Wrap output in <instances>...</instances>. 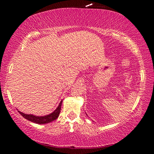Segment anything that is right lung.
Here are the masks:
<instances>
[{"mask_svg":"<svg viewBox=\"0 0 154 154\" xmlns=\"http://www.w3.org/2000/svg\"><path fill=\"white\" fill-rule=\"evenodd\" d=\"M63 100H61V102H60L58 107L55 109L54 111H53L51 114H48V115L45 116H35L33 114H24V113L21 112L20 111H18L19 114L22 115L23 117L25 118L29 121L32 122L36 123V124H40V125H43V124H47L50 123L51 122L54 121L58 118V116H59L60 111H61V103H62Z\"/></svg>","mask_w":154,"mask_h":154,"instance_id":"1","label":"right lung"}]
</instances>
